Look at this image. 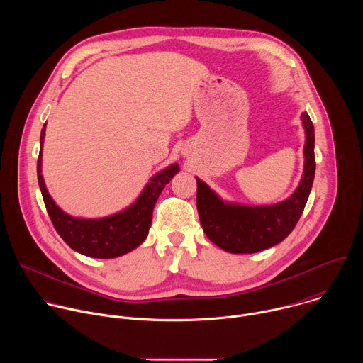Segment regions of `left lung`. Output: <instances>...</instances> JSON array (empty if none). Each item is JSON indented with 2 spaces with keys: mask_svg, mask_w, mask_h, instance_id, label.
<instances>
[{
  "mask_svg": "<svg viewBox=\"0 0 363 363\" xmlns=\"http://www.w3.org/2000/svg\"><path fill=\"white\" fill-rule=\"evenodd\" d=\"M304 129L303 175L294 192L272 205H245L223 199L202 179H196V208L203 233L231 254H251L281 242L296 227L312 191L315 162V128L308 115L300 116Z\"/></svg>",
  "mask_w": 363,
  "mask_h": 363,
  "instance_id": "1",
  "label": "left lung"
}]
</instances>
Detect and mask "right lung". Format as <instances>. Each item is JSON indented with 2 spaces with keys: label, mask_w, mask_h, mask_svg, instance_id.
I'll use <instances>...</instances> for the list:
<instances>
[{
  "label": "right lung",
  "mask_w": 363,
  "mask_h": 363,
  "mask_svg": "<svg viewBox=\"0 0 363 363\" xmlns=\"http://www.w3.org/2000/svg\"><path fill=\"white\" fill-rule=\"evenodd\" d=\"M44 136L45 123L40 135L37 178L47 213L65 242L91 258H116L139 247L149 234L153 206L165 185L179 172V165L172 164L150 177L139 196L119 213L100 218L73 217L60 208L45 188L41 174Z\"/></svg>",
  "instance_id": "add662e5"
}]
</instances>
